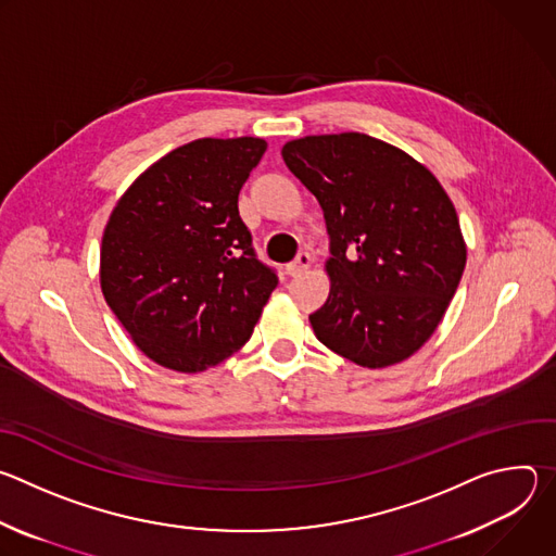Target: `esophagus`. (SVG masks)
<instances>
[{"label":"esophagus","mask_w":556,"mask_h":556,"mask_svg":"<svg viewBox=\"0 0 556 556\" xmlns=\"http://www.w3.org/2000/svg\"><path fill=\"white\" fill-rule=\"evenodd\" d=\"M309 264H312L309 253H299L296 260L286 266V275H288V277H299L301 273H305V270L309 268Z\"/></svg>","instance_id":"esophagus-1"}]
</instances>
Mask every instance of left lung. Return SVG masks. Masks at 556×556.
Masks as SVG:
<instances>
[{"mask_svg":"<svg viewBox=\"0 0 556 556\" xmlns=\"http://www.w3.org/2000/svg\"><path fill=\"white\" fill-rule=\"evenodd\" d=\"M281 155L330 232V294L309 314L316 339L369 369L409 358L466 266L453 202L412 155L367 134L305 136Z\"/></svg>","mask_w":556,"mask_h":556,"instance_id":"left-lung-1","label":"left lung"}]
</instances>
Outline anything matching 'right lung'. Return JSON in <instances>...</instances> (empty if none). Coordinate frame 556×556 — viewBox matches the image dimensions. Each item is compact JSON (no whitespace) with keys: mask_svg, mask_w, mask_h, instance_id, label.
<instances>
[{"mask_svg":"<svg viewBox=\"0 0 556 556\" xmlns=\"http://www.w3.org/2000/svg\"><path fill=\"white\" fill-rule=\"evenodd\" d=\"M264 151L251 136L193 140L151 165L112 211L101 288L157 365L202 371L228 358L279 283L237 211Z\"/></svg>","mask_w":556,"mask_h":556,"instance_id":"right-lung-1","label":"right lung"}]
</instances>
